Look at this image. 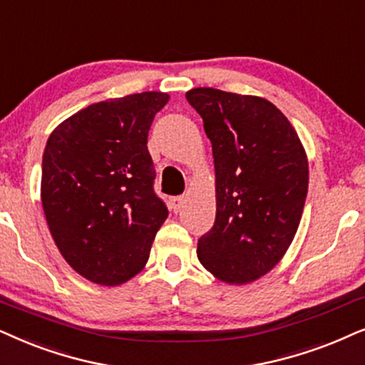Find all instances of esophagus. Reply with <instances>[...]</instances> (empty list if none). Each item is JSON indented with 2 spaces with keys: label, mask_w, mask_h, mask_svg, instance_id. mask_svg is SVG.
Listing matches in <instances>:
<instances>
[{
  "label": "esophagus",
  "mask_w": 365,
  "mask_h": 365,
  "mask_svg": "<svg viewBox=\"0 0 365 365\" xmlns=\"http://www.w3.org/2000/svg\"><path fill=\"white\" fill-rule=\"evenodd\" d=\"M184 206V197L182 196H174L171 197V210L174 212L181 211V207Z\"/></svg>",
  "instance_id": "obj_1"
}]
</instances>
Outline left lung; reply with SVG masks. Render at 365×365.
Here are the masks:
<instances>
[{
    "label": "left lung",
    "instance_id": "8db88e82",
    "mask_svg": "<svg viewBox=\"0 0 365 365\" xmlns=\"http://www.w3.org/2000/svg\"><path fill=\"white\" fill-rule=\"evenodd\" d=\"M186 98L205 122L216 174V220L197 258L217 280L246 285L275 268L295 238L309 189L305 149L267 98L210 87Z\"/></svg>",
    "mask_w": 365,
    "mask_h": 365
}]
</instances>
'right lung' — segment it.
<instances>
[{
  "instance_id": "1",
  "label": "right lung",
  "mask_w": 365,
  "mask_h": 365,
  "mask_svg": "<svg viewBox=\"0 0 365 365\" xmlns=\"http://www.w3.org/2000/svg\"><path fill=\"white\" fill-rule=\"evenodd\" d=\"M164 92L82 108L51 132L41 163V205L56 248L97 285L125 283L145 267L168 217L154 192L148 135Z\"/></svg>"
}]
</instances>
